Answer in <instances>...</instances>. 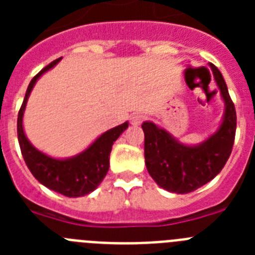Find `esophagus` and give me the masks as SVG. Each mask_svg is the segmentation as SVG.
Returning <instances> with one entry per match:
<instances>
[{"label": "esophagus", "instance_id": "34e87169", "mask_svg": "<svg viewBox=\"0 0 255 255\" xmlns=\"http://www.w3.org/2000/svg\"><path fill=\"white\" fill-rule=\"evenodd\" d=\"M144 120V116L140 114H134L130 117V121H131L132 125H140L141 121Z\"/></svg>", "mask_w": 255, "mask_h": 255}]
</instances>
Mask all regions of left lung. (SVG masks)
Wrapping results in <instances>:
<instances>
[{
	"label": "left lung",
	"mask_w": 255,
	"mask_h": 255,
	"mask_svg": "<svg viewBox=\"0 0 255 255\" xmlns=\"http://www.w3.org/2000/svg\"><path fill=\"white\" fill-rule=\"evenodd\" d=\"M225 110L220 126L206 140L185 144L170 131L152 121H144V158L145 166L159 188L188 194L215 179L224 168L233 150L236 131L235 106L230 98L224 76L209 64Z\"/></svg>",
	"instance_id": "8db88e82"
}]
</instances>
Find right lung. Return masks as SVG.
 Listing matches in <instances>:
<instances>
[{"label": "right lung", "mask_w": 255, "mask_h": 255, "mask_svg": "<svg viewBox=\"0 0 255 255\" xmlns=\"http://www.w3.org/2000/svg\"><path fill=\"white\" fill-rule=\"evenodd\" d=\"M61 61L57 58L53 62L40 70L39 73L31 79L30 84L26 89L24 102L17 116V139H19L20 149L22 158L26 166L38 181L51 190L60 193L69 198H79L91 194L92 191L98 188L102 180L107 175L110 168V153H111L114 141L128 129L129 123L125 121L119 126L107 130L101 134L89 147L83 152L66 157V158H56L46 154L42 150L37 149L26 138L22 125L24 112L26 103L35 83L40 76L49 71Z\"/></svg>", "instance_id": "obj_1"}]
</instances>
